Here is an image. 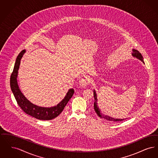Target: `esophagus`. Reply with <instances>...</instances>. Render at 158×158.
<instances>
[{
  "mask_svg": "<svg viewBox=\"0 0 158 158\" xmlns=\"http://www.w3.org/2000/svg\"><path fill=\"white\" fill-rule=\"evenodd\" d=\"M89 78L86 76H83L79 80V85L82 86H86L89 83Z\"/></svg>",
  "mask_w": 158,
  "mask_h": 158,
  "instance_id": "obj_1",
  "label": "esophagus"
}]
</instances>
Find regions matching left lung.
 I'll list each match as a JSON object with an SVG mask.
<instances>
[{
	"label": "left lung",
	"mask_w": 158,
	"mask_h": 158,
	"mask_svg": "<svg viewBox=\"0 0 158 158\" xmlns=\"http://www.w3.org/2000/svg\"><path fill=\"white\" fill-rule=\"evenodd\" d=\"M132 55L135 57L136 58L139 59V60H142V62L144 63V61H143V57L141 54V53H140L139 51L133 49V53H132ZM94 99H95V102H94V110L95 111L96 113L97 114L99 117L106 120L110 121H114V122H118V121H123L125 119H117V118H114L112 117H110L109 116H107V115H105L104 114H102V113H101L99 108L98 107V105H97V94H96V92L95 91H94Z\"/></svg>",
	"instance_id": "left-lung-1"
}]
</instances>
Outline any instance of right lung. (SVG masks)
Instances as JSON below:
<instances>
[{
  "instance_id": "1",
  "label": "right lung",
  "mask_w": 158,
  "mask_h": 158,
  "mask_svg": "<svg viewBox=\"0 0 158 158\" xmlns=\"http://www.w3.org/2000/svg\"><path fill=\"white\" fill-rule=\"evenodd\" d=\"M25 52V50H23L16 57L14 70L10 78L11 90L14 95L18 105L20 106L24 113L38 120H51L57 117L63 111L70 99L72 97L73 94H74V90L73 89H70L69 90L65 98L58 105L51 108L40 107L31 103L21 93L18 87L16 80L18 71L20 65V61Z\"/></svg>"
}]
</instances>
